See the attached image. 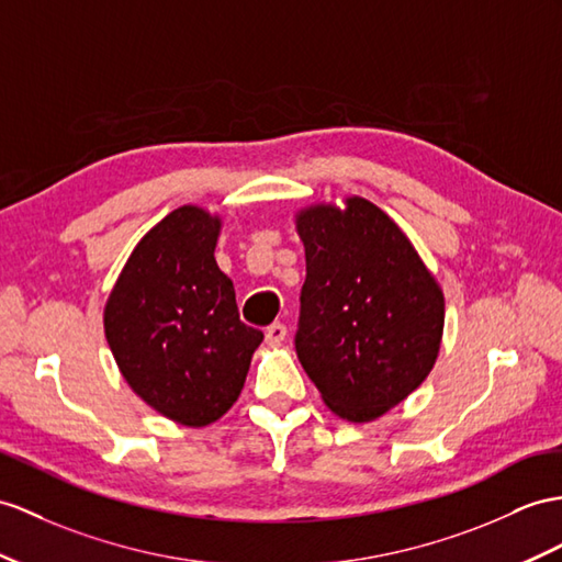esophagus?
<instances>
[{
	"instance_id": "esophagus-1",
	"label": "esophagus",
	"mask_w": 562,
	"mask_h": 562,
	"mask_svg": "<svg viewBox=\"0 0 562 562\" xmlns=\"http://www.w3.org/2000/svg\"><path fill=\"white\" fill-rule=\"evenodd\" d=\"M285 326L281 324V322H277V324H271L269 328H267V344L269 346H277V344H281V340L285 338Z\"/></svg>"
}]
</instances>
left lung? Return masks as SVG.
Listing matches in <instances>:
<instances>
[{
	"label": "left lung",
	"instance_id": "obj_1",
	"mask_svg": "<svg viewBox=\"0 0 562 562\" xmlns=\"http://www.w3.org/2000/svg\"><path fill=\"white\" fill-rule=\"evenodd\" d=\"M295 231L307 267L297 360L334 415L374 422L439 358L441 285L401 226L360 195L300 207Z\"/></svg>",
	"mask_w": 562,
	"mask_h": 562
}]
</instances>
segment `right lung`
<instances>
[{
	"instance_id": "1",
	"label": "right lung",
	"mask_w": 562,
	"mask_h": 562,
	"mask_svg": "<svg viewBox=\"0 0 562 562\" xmlns=\"http://www.w3.org/2000/svg\"><path fill=\"white\" fill-rule=\"evenodd\" d=\"M222 216L183 204L135 245L104 305V336L131 391L167 419L207 427L243 391L265 334L238 317L214 248Z\"/></svg>"
}]
</instances>
